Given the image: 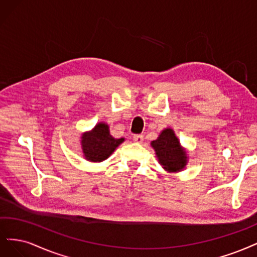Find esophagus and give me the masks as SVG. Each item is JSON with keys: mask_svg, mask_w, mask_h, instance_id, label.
<instances>
[{"mask_svg": "<svg viewBox=\"0 0 257 257\" xmlns=\"http://www.w3.org/2000/svg\"><path fill=\"white\" fill-rule=\"evenodd\" d=\"M144 140V137L142 135H136L134 136V141L136 143H142Z\"/></svg>", "mask_w": 257, "mask_h": 257, "instance_id": "obj_1", "label": "esophagus"}]
</instances>
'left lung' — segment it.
<instances>
[{
  "label": "left lung",
  "mask_w": 257,
  "mask_h": 257,
  "mask_svg": "<svg viewBox=\"0 0 257 257\" xmlns=\"http://www.w3.org/2000/svg\"><path fill=\"white\" fill-rule=\"evenodd\" d=\"M151 146L164 171L178 173L185 170L189 157L186 148L181 146L179 139L172 128L163 129L157 140L152 141Z\"/></svg>",
  "instance_id": "8db88e82"
}]
</instances>
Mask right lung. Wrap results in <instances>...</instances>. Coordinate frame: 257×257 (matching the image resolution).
Here are the masks:
<instances>
[{"instance_id": "right-lung-1", "label": "right lung", "mask_w": 257, "mask_h": 257, "mask_svg": "<svg viewBox=\"0 0 257 257\" xmlns=\"http://www.w3.org/2000/svg\"><path fill=\"white\" fill-rule=\"evenodd\" d=\"M80 139L81 153L85 160L92 163L106 160L125 141V138H113L109 125L104 121H99L92 130L83 132Z\"/></svg>"}]
</instances>
